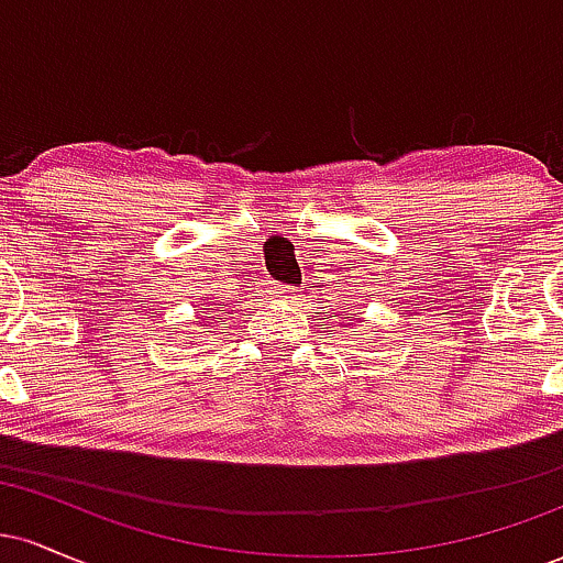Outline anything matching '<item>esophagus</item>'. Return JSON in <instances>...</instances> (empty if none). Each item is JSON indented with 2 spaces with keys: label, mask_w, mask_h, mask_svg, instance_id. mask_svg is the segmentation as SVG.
Returning <instances> with one entry per match:
<instances>
[{
  "label": "esophagus",
  "mask_w": 563,
  "mask_h": 563,
  "mask_svg": "<svg viewBox=\"0 0 563 563\" xmlns=\"http://www.w3.org/2000/svg\"><path fill=\"white\" fill-rule=\"evenodd\" d=\"M277 290H280V288H277Z\"/></svg>",
  "instance_id": "obj_1"
}]
</instances>
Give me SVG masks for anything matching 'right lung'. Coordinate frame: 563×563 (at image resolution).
<instances>
[{
  "label": "right lung",
  "instance_id": "1",
  "mask_svg": "<svg viewBox=\"0 0 563 563\" xmlns=\"http://www.w3.org/2000/svg\"><path fill=\"white\" fill-rule=\"evenodd\" d=\"M219 312H222V309H219ZM217 320H222V318H217Z\"/></svg>",
  "mask_w": 563,
  "mask_h": 563
}]
</instances>
